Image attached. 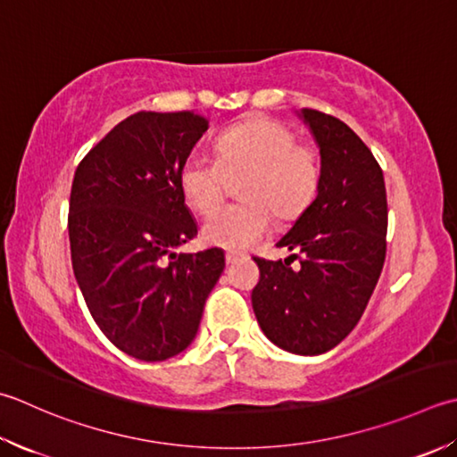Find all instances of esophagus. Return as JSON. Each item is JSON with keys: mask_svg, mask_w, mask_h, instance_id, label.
<instances>
[{"mask_svg": "<svg viewBox=\"0 0 457 457\" xmlns=\"http://www.w3.org/2000/svg\"><path fill=\"white\" fill-rule=\"evenodd\" d=\"M239 259H244V253L234 252V249H228V252H226V262L228 263H236V262H239Z\"/></svg>", "mask_w": 457, "mask_h": 457, "instance_id": "esophagus-1", "label": "esophagus"}]
</instances>
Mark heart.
<instances>
[{
    "label": "heart",
    "mask_w": 457,
    "mask_h": 457,
    "mask_svg": "<svg viewBox=\"0 0 457 457\" xmlns=\"http://www.w3.org/2000/svg\"><path fill=\"white\" fill-rule=\"evenodd\" d=\"M218 156L192 152L180 168V190L186 204L210 216L227 191L229 179L244 177L238 197L205 221V244L247 249L277 221L297 220L315 202L320 187L319 152L297 142L295 132L279 120L255 116L220 134Z\"/></svg>",
    "instance_id": "obj_1"
}]
</instances>
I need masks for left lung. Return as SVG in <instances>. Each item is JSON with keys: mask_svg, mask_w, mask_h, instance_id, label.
Listing matches in <instances>:
<instances>
[{"mask_svg": "<svg viewBox=\"0 0 457 457\" xmlns=\"http://www.w3.org/2000/svg\"><path fill=\"white\" fill-rule=\"evenodd\" d=\"M303 119L320 150V187L277 247L285 262L253 257L257 323L295 354H323L359 323L386 257L388 205L382 168L343 120L315 109ZM293 258L302 267L293 270Z\"/></svg>", "mask_w": 457, "mask_h": 457, "instance_id": "obj_1", "label": "left lung"}]
</instances>
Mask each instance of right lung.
Instances as JSON below:
<instances>
[{"instance_id": "1", "label": "right lung", "mask_w": 457, "mask_h": 457, "mask_svg": "<svg viewBox=\"0 0 457 457\" xmlns=\"http://www.w3.org/2000/svg\"><path fill=\"white\" fill-rule=\"evenodd\" d=\"M205 130L194 111L130 114L87 152L71 186L75 279L103 335L138 361H166L194 341L226 267L218 247L174 253L198 236L180 168Z\"/></svg>"}]
</instances>
